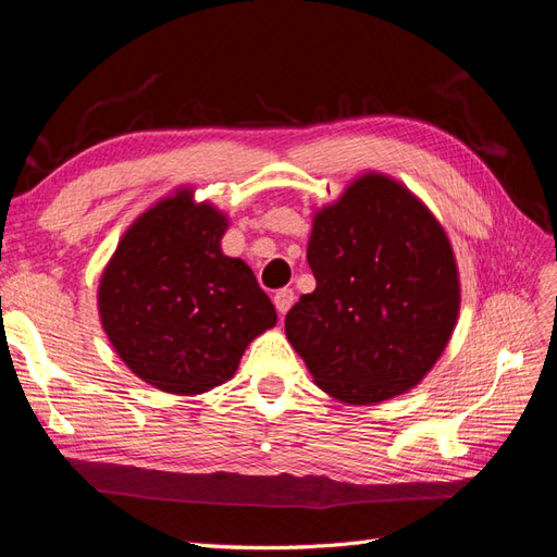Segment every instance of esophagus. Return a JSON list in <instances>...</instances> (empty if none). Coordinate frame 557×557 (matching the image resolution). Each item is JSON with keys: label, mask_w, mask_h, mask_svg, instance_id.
Segmentation results:
<instances>
[{"label": "esophagus", "mask_w": 557, "mask_h": 557, "mask_svg": "<svg viewBox=\"0 0 557 557\" xmlns=\"http://www.w3.org/2000/svg\"><path fill=\"white\" fill-rule=\"evenodd\" d=\"M275 308H277V312L280 314H284L287 312L292 306H294V300H296V296H294V289H280L277 294H275Z\"/></svg>", "instance_id": "obj_1"}]
</instances>
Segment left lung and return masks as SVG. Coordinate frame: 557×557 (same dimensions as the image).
<instances>
[{
  "instance_id": "obj_1",
  "label": "left lung",
  "mask_w": 557,
  "mask_h": 557,
  "mask_svg": "<svg viewBox=\"0 0 557 557\" xmlns=\"http://www.w3.org/2000/svg\"><path fill=\"white\" fill-rule=\"evenodd\" d=\"M317 280L284 331L314 383L345 404L416 387L446 349L459 312L453 247L424 205L383 174H363L317 212Z\"/></svg>"
}]
</instances>
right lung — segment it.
I'll use <instances>...</instances> for the list:
<instances>
[{"label": "right lung", "instance_id": "add662e5", "mask_svg": "<svg viewBox=\"0 0 557 557\" xmlns=\"http://www.w3.org/2000/svg\"><path fill=\"white\" fill-rule=\"evenodd\" d=\"M224 231V214L177 190L135 221L104 268L98 306L109 343L163 392L226 383L245 347L277 322L251 268L221 253Z\"/></svg>", "mask_w": 557, "mask_h": 557}]
</instances>
